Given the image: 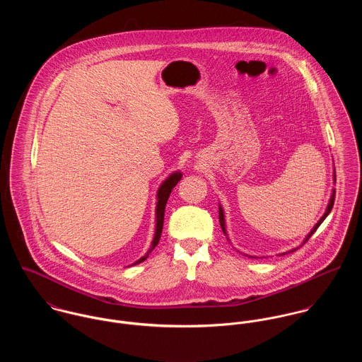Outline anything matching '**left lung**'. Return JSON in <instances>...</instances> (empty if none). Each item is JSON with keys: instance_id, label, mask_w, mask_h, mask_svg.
Here are the masks:
<instances>
[{"instance_id": "1", "label": "left lung", "mask_w": 362, "mask_h": 362, "mask_svg": "<svg viewBox=\"0 0 362 362\" xmlns=\"http://www.w3.org/2000/svg\"><path fill=\"white\" fill-rule=\"evenodd\" d=\"M333 179H334V182H336V172H334V175H333ZM334 196H336V190H333V193H332V197H330V201H329V204H327V208H326V212L323 214V216H322L321 219L318 221V223L313 228V230L310 232V235L305 238V241L308 240L315 232H317V229L320 228V225H321L322 222L325 221V218L329 215V212L332 211V208H333V204H334ZM219 223H221V228H222V230H223V235H226V229H225V215H223V209H222V206H219ZM297 248H294V250H291V251H288V252H293V251H296Z\"/></svg>"}]
</instances>
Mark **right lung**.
Segmentation results:
<instances>
[{
	"label": "right lung",
	"instance_id": "right-lung-1",
	"mask_svg": "<svg viewBox=\"0 0 362 362\" xmlns=\"http://www.w3.org/2000/svg\"><path fill=\"white\" fill-rule=\"evenodd\" d=\"M180 179H182V173H180V172H175V173H172V175L162 183L161 187L158 189V193H157L158 202H157V211H156V214H157V225H156L154 240L151 243V247H150V250L146 252V255L141 257L139 261H136L134 265H136V264H140V262H143V261H146V259L148 258V254L156 248V245L158 244V241L161 239L163 216H165V205H166V202H168V199H169V194H170L172 189L177 185V182H179Z\"/></svg>",
	"mask_w": 362,
	"mask_h": 362
}]
</instances>
